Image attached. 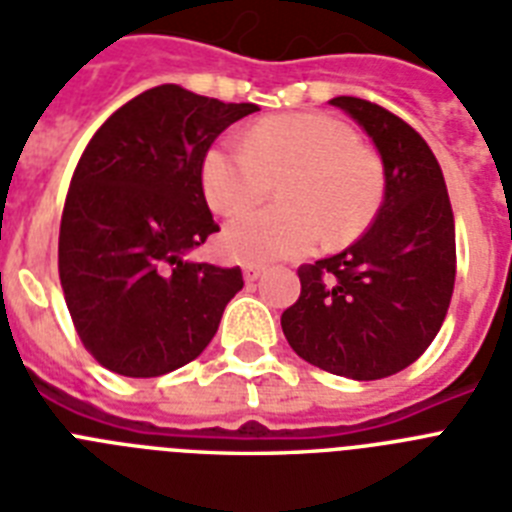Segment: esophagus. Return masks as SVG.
<instances>
[{"label": "esophagus", "instance_id": "obj_1", "mask_svg": "<svg viewBox=\"0 0 512 512\" xmlns=\"http://www.w3.org/2000/svg\"><path fill=\"white\" fill-rule=\"evenodd\" d=\"M242 270H244V281H257V278L265 273L263 265H257V263H247Z\"/></svg>", "mask_w": 512, "mask_h": 512}]
</instances>
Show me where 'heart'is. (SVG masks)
Here are the masks:
<instances>
[{
	"instance_id": "1",
	"label": "heart",
	"mask_w": 512,
	"mask_h": 512,
	"mask_svg": "<svg viewBox=\"0 0 512 512\" xmlns=\"http://www.w3.org/2000/svg\"><path fill=\"white\" fill-rule=\"evenodd\" d=\"M284 184V205L244 210L220 236L223 252L244 263H278L328 244L352 242L384 199V165L347 123L323 112L257 120L247 144L218 141L202 157V189L220 213L263 199Z\"/></svg>"
}]
</instances>
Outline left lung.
Wrapping results in <instances>:
<instances>
[{"label":"left lung","instance_id":"left-lung-1","mask_svg":"<svg viewBox=\"0 0 512 512\" xmlns=\"http://www.w3.org/2000/svg\"><path fill=\"white\" fill-rule=\"evenodd\" d=\"M384 162L373 226L339 255L299 268L302 292L281 315L302 360L336 376L376 381L426 352L455 289V218L429 144L402 118L357 97H334Z\"/></svg>","mask_w":512,"mask_h":512}]
</instances>
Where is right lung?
I'll use <instances>...</instances> for the list:
<instances>
[{
  "label": "right lung",
  "mask_w": 512,
  "mask_h": 512,
  "mask_svg": "<svg viewBox=\"0 0 512 512\" xmlns=\"http://www.w3.org/2000/svg\"><path fill=\"white\" fill-rule=\"evenodd\" d=\"M252 102L162 83L115 110L83 149L60 223V284L83 347L107 371L162 376L202 355L242 270L189 260L218 223L202 157Z\"/></svg>",
  "instance_id": "right-lung-1"
}]
</instances>
